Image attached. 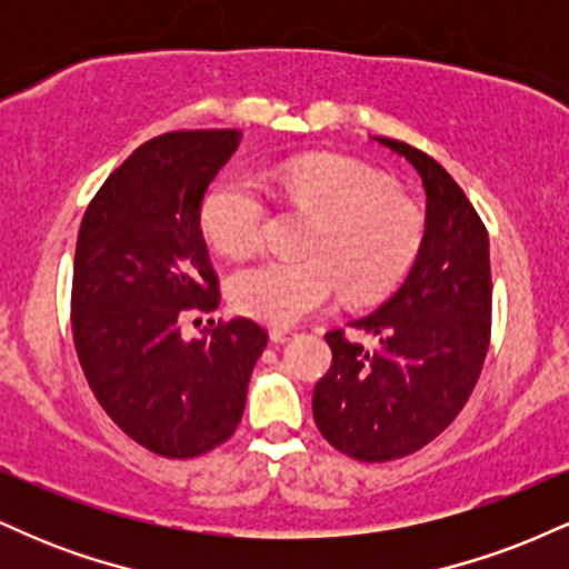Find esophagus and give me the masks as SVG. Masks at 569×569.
<instances>
[{
    "label": "esophagus",
    "instance_id": "obj_1",
    "mask_svg": "<svg viewBox=\"0 0 569 569\" xmlns=\"http://www.w3.org/2000/svg\"><path fill=\"white\" fill-rule=\"evenodd\" d=\"M291 335H293V329H286V326H272L270 329L272 342H289Z\"/></svg>",
    "mask_w": 569,
    "mask_h": 569
}]
</instances>
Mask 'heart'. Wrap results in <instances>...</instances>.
Listing matches in <instances>:
<instances>
[{"label":"heart","instance_id":"1","mask_svg":"<svg viewBox=\"0 0 569 569\" xmlns=\"http://www.w3.org/2000/svg\"><path fill=\"white\" fill-rule=\"evenodd\" d=\"M270 181L286 200L316 217L305 253L264 259L232 272L234 310L286 326L321 310L339 283L352 299L390 291L415 262L422 213L382 176L337 154H302L280 162ZM267 202L257 181L230 173L208 192L202 230L224 257H246L262 243Z\"/></svg>","mask_w":569,"mask_h":569}]
</instances>
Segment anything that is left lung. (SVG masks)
<instances>
[{"label": "left lung", "instance_id": "left-lung-1", "mask_svg": "<svg viewBox=\"0 0 569 569\" xmlns=\"http://www.w3.org/2000/svg\"><path fill=\"white\" fill-rule=\"evenodd\" d=\"M420 173L426 232L407 280L388 302L350 321L377 339L326 335L331 369L312 393V417L352 460L385 462L433 441L466 407L489 348V238L457 181L403 141L375 139Z\"/></svg>", "mask_w": 569, "mask_h": 569}]
</instances>
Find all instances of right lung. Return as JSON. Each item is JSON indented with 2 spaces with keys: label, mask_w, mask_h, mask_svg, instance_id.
<instances>
[{
  "label": "right lung",
  "mask_w": 569,
  "mask_h": 569,
  "mask_svg": "<svg viewBox=\"0 0 569 569\" xmlns=\"http://www.w3.org/2000/svg\"><path fill=\"white\" fill-rule=\"evenodd\" d=\"M240 130H179L141 143L90 200L71 286V331L103 411L149 452L187 460L224 443L243 417L267 331L232 318L181 337L219 307L200 202Z\"/></svg>",
  "instance_id": "right-lung-1"
}]
</instances>
